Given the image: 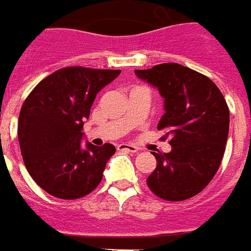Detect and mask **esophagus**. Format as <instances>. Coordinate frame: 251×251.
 Returning a JSON list of instances; mask_svg holds the SVG:
<instances>
[{
  "label": "esophagus",
  "mask_w": 251,
  "mask_h": 251,
  "mask_svg": "<svg viewBox=\"0 0 251 251\" xmlns=\"http://www.w3.org/2000/svg\"><path fill=\"white\" fill-rule=\"evenodd\" d=\"M117 150L128 151V152H136V151H138V147L134 145H128V143H120V145L117 146Z\"/></svg>",
  "instance_id": "obj_1"
}]
</instances>
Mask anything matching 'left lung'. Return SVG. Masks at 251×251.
Returning <instances> with one entry per match:
<instances>
[{
  "label": "left lung",
  "instance_id": "8db88e82",
  "mask_svg": "<svg viewBox=\"0 0 251 251\" xmlns=\"http://www.w3.org/2000/svg\"><path fill=\"white\" fill-rule=\"evenodd\" d=\"M135 74L158 89L165 113L158 129L170 138V152H152L157 168L147 185L169 201L191 199L214 178L223 159L230 111L211 79L178 63H162Z\"/></svg>",
  "mask_w": 251,
  "mask_h": 251
}]
</instances>
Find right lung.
<instances>
[{"label": "right lung", "mask_w": 251, "mask_h": 251, "mask_svg": "<svg viewBox=\"0 0 251 251\" xmlns=\"http://www.w3.org/2000/svg\"><path fill=\"white\" fill-rule=\"evenodd\" d=\"M120 70L65 67L37 83L21 106L19 143L33 181L50 195L74 200L102 179L115 146H82V128L97 93Z\"/></svg>", "instance_id": "add662e5"}]
</instances>
